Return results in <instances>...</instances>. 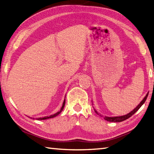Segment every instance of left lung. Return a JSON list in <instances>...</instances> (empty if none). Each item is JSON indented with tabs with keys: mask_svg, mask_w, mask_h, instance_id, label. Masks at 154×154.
Listing matches in <instances>:
<instances>
[{
	"mask_svg": "<svg viewBox=\"0 0 154 154\" xmlns=\"http://www.w3.org/2000/svg\"><path fill=\"white\" fill-rule=\"evenodd\" d=\"M148 94H146V95L145 96V97L143 99V100L140 102V104L137 106V107H136L134 110L133 111H132L131 112H129V113H128L127 115H124V116H121V117H105V119L106 121H109V122H121V121H125L126 119H128L129 117H131L132 115H134L135 112L137 111L138 109L141 107V106L144 103V102L146 101V99H147V97H148ZM95 112H96V113L97 114V115H99V113L98 112L95 110Z\"/></svg>",
	"mask_w": 154,
	"mask_h": 154,
	"instance_id": "1",
	"label": "left lung"
}]
</instances>
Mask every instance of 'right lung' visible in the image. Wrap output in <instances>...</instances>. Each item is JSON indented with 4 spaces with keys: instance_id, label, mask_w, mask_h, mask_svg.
I'll return each mask as SVG.
<instances>
[{
    "instance_id": "obj_1",
    "label": "right lung",
    "mask_w": 154,
    "mask_h": 154,
    "mask_svg": "<svg viewBox=\"0 0 154 154\" xmlns=\"http://www.w3.org/2000/svg\"><path fill=\"white\" fill-rule=\"evenodd\" d=\"M64 105H65V100H64V102H63V106H62V107H61L60 111L57 112V113H55L54 115H51L50 117H43V118H39V119H37V120H45V119H49V118H53V117H56V116H57L58 115H59V114L60 113V112H62V111L63 110V108H64Z\"/></svg>"
}]
</instances>
